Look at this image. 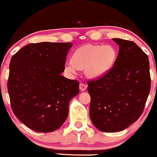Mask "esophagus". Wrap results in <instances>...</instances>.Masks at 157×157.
<instances>
[{
	"label": "esophagus",
	"mask_w": 157,
	"mask_h": 157,
	"mask_svg": "<svg viewBox=\"0 0 157 157\" xmlns=\"http://www.w3.org/2000/svg\"><path fill=\"white\" fill-rule=\"evenodd\" d=\"M87 86L85 85V84H83V83H80L79 84V90H81V91H85V90L87 89Z\"/></svg>",
	"instance_id": "1"
}]
</instances>
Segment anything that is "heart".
<instances>
[{"instance_id":"heart-1","label":"heart","mask_w":157,"mask_h":157,"mask_svg":"<svg viewBox=\"0 0 157 157\" xmlns=\"http://www.w3.org/2000/svg\"><path fill=\"white\" fill-rule=\"evenodd\" d=\"M116 57L117 52L113 46L85 44L77 48L72 60L65 63V69L71 74H76L78 69L85 70L88 78H98L111 69Z\"/></svg>"}]
</instances>
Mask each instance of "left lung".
<instances>
[{
  "label": "left lung",
  "mask_w": 157,
  "mask_h": 157,
  "mask_svg": "<svg viewBox=\"0 0 157 157\" xmlns=\"http://www.w3.org/2000/svg\"><path fill=\"white\" fill-rule=\"evenodd\" d=\"M120 46L113 67L87 82L90 117L99 130L120 132L140 118L151 88L147 55L136 43L112 39Z\"/></svg>",
  "instance_id": "1"
}]
</instances>
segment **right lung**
<instances>
[{
	"label": "right lung",
	"instance_id": "right-lung-1",
	"mask_svg": "<svg viewBox=\"0 0 157 157\" xmlns=\"http://www.w3.org/2000/svg\"><path fill=\"white\" fill-rule=\"evenodd\" d=\"M71 43H30L10 59L8 90L17 119L38 132L59 129L68 116L79 82L62 76Z\"/></svg>",
	"mask_w": 157,
	"mask_h": 157
}]
</instances>
